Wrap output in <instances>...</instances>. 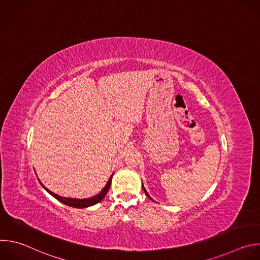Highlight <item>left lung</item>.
<instances>
[{
  "label": "left lung",
  "instance_id": "1",
  "mask_svg": "<svg viewBox=\"0 0 260 260\" xmlns=\"http://www.w3.org/2000/svg\"><path fill=\"white\" fill-rule=\"evenodd\" d=\"M143 189H144V191H145V193H146V196H147V197H148V198H149V199H150V200H152V199H151V198H150V197H149V196H148V193H147V191H146V190H145V188H144V186H143Z\"/></svg>",
  "mask_w": 260,
  "mask_h": 260
}]
</instances>
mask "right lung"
<instances>
[{"mask_svg": "<svg viewBox=\"0 0 260 260\" xmlns=\"http://www.w3.org/2000/svg\"><path fill=\"white\" fill-rule=\"evenodd\" d=\"M111 180H112V176L110 177V179H109L108 183L106 184V186L104 187V189H103V190H102L98 196L92 197V198H90V199H84V200H78V199H68V198L59 197V196H57V194H55V193L51 192L50 190H48L46 187H44V186H43L42 183H41L40 181H39V182L41 183V185H42V186L44 187V189H46V191H47V192H49L52 197H54V198H55L57 201H59L60 203H62V204L67 205V206L73 207V208H86V207L93 206V205H95V204L100 203V202L105 198V196L107 194V192H108V190H109V188H110Z\"/></svg>", "mask_w": 260, "mask_h": 260, "instance_id": "add662e5", "label": "right lung"}]
</instances>
